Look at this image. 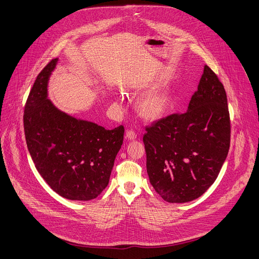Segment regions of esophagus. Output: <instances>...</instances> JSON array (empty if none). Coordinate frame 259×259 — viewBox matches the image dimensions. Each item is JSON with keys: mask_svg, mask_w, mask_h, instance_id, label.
Listing matches in <instances>:
<instances>
[{"mask_svg": "<svg viewBox=\"0 0 259 259\" xmlns=\"http://www.w3.org/2000/svg\"><path fill=\"white\" fill-rule=\"evenodd\" d=\"M126 138L129 140H134L136 138V133L134 130H127L126 132Z\"/></svg>", "mask_w": 259, "mask_h": 259, "instance_id": "esophagus-1", "label": "esophagus"}]
</instances>
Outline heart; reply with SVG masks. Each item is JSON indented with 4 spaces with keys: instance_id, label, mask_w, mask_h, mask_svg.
Returning <instances> with one entry per match:
<instances>
[{
    "instance_id": "1",
    "label": "heart",
    "mask_w": 259,
    "mask_h": 259,
    "mask_svg": "<svg viewBox=\"0 0 259 259\" xmlns=\"http://www.w3.org/2000/svg\"><path fill=\"white\" fill-rule=\"evenodd\" d=\"M171 102L167 90L160 89L146 95L137 105L140 116L147 121H156L167 112Z\"/></svg>"
}]
</instances>
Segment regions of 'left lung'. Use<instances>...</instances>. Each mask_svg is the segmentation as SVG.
<instances>
[{
	"mask_svg": "<svg viewBox=\"0 0 259 259\" xmlns=\"http://www.w3.org/2000/svg\"><path fill=\"white\" fill-rule=\"evenodd\" d=\"M147 171L155 191L167 202L201 196L216 181L230 145L226 92L204 66L197 91L185 113H174L146 127Z\"/></svg>",
	"mask_w": 259,
	"mask_h": 259,
	"instance_id": "left-lung-1",
	"label": "left lung"
}]
</instances>
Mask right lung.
Instances as JSON below:
<instances>
[{
  "mask_svg": "<svg viewBox=\"0 0 259 259\" xmlns=\"http://www.w3.org/2000/svg\"><path fill=\"white\" fill-rule=\"evenodd\" d=\"M58 59L38 74L25 106L23 127L35 166L52 189L70 200L96 198L108 185L124 138L121 125L106 130L75 119L48 99V83Z\"/></svg>",
  "mask_w": 259,
  "mask_h": 259,
  "instance_id": "obj_1",
  "label": "right lung"
}]
</instances>
